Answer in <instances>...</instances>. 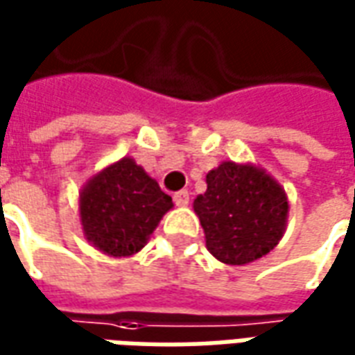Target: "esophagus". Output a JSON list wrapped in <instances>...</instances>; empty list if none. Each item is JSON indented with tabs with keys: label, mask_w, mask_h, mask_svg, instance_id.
Here are the masks:
<instances>
[{
	"label": "esophagus",
	"mask_w": 355,
	"mask_h": 355,
	"mask_svg": "<svg viewBox=\"0 0 355 355\" xmlns=\"http://www.w3.org/2000/svg\"><path fill=\"white\" fill-rule=\"evenodd\" d=\"M173 200H175V203H177L178 207H186L188 201H190V193L186 192V190H180V192H177L173 196Z\"/></svg>",
	"instance_id": "1"
}]
</instances>
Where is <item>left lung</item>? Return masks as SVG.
Returning <instances> with one entry per match:
<instances>
[{
  "label": "left lung",
  "instance_id": "8db88e82",
  "mask_svg": "<svg viewBox=\"0 0 355 355\" xmlns=\"http://www.w3.org/2000/svg\"><path fill=\"white\" fill-rule=\"evenodd\" d=\"M209 253L224 264H247L270 253L287 223V196L264 171L234 162L207 175V192L193 201Z\"/></svg>",
  "mask_w": 355,
  "mask_h": 355
}]
</instances>
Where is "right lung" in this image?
Wrapping results in <instances>:
<instances>
[{"instance_id":"right-lung-1","label":"right lung","mask_w":355,"mask_h":355,"mask_svg":"<svg viewBox=\"0 0 355 355\" xmlns=\"http://www.w3.org/2000/svg\"><path fill=\"white\" fill-rule=\"evenodd\" d=\"M171 207L173 200L131 157H123L89 180L80 200L85 236L112 257L140 251Z\"/></svg>"}]
</instances>
